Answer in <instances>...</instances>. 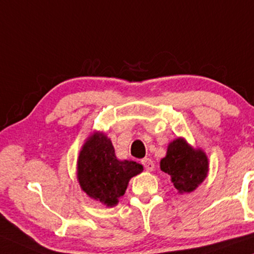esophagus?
<instances>
[{
	"mask_svg": "<svg viewBox=\"0 0 254 254\" xmlns=\"http://www.w3.org/2000/svg\"><path fill=\"white\" fill-rule=\"evenodd\" d=\"M141 164L143 165V168L147 170V171H152V170L155 169L154 162H152L150 158H143L141 161Z\"/></svg>",
	"mask_w": 254,
	"mask_h": 254,
	"instance_id": "esophagus-1",
	"label": "esophagus"
}]
</instances>
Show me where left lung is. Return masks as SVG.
<instances>
[{
	"label": "left lung",
	"mask_w": 254,
	"mask_h": 254,
	"mask_svg": "<svg viewBox=\"0 0 254 254\" xmlns=\"http://www.w3.org/2000/svg\"><path fill=\"white\" fill-rule=\"evenodd\" d=\"M161 170L171 176L179 193H190L207 177L208 159L203 151L194 150L183 138H177L169 144Z\"/></svg>",
	"instance_id": "left-lung-1"
}]
</instances>
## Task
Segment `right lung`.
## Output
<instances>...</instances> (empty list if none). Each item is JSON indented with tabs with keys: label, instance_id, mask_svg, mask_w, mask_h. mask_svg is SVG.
Returning a JSON list of instances; mask_svg holds the SVG:
<instances>
[{
	"label": "right lung",
	"instance_id": "right-lung-1",
	"mask_svg": "<svg viewBox=\"0 0 254 254\" xmlns=\"http://www.w3.org/2000/svg\"><path fill=\"white\" fill-rule=\"evenodd\" d=\"M143 170L136 162L119 161L110 138L95 133L86 141L77 162V178L82 190L107 206L118 203L128 182Z\"/></svg>",
	"mask_w": 254,
	"mask_h": 254
}]
</instances>
